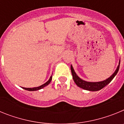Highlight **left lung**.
<instances>
[{
    "label": "left lung",
    "mask_w": 124,
    "mask_h": 124,
    "mask_svg": "<svg viewBox=\"0 0 124 124\" xmlns=\"http://www.w3.org/2000/svg\"><path fill=\"white\" fill-rule=\"evenodd\" d=\"M120 61H119V65H118L117 68L116 69V71L114 73V74L108 79L101 82H87L84 81V80L81 79L79 78L77 74H76L73 66H71V73L72 76H73V80H74V81L75 82V83L76 84V85L78 86H79V87L82 89H84L85 90L90 91H97L101 90V89H102L103 87H104L109 83H110V82L115 77V76L117 74L118 71H119V66H120Z\"/></svg>",
    "instance_id": "8db88e82"
}]
</instances>
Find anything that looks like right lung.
<instances>
[{"instance_id": "obj_1", "label": "right lung", "mask_w": 124, "mask_h": 124, "mask_svg": "<svg viewBox=\"0 0 124 124\" xmlns=\"http://www.w3.org/2000/svg\"><path fill=\"white\" fill-rule=\"evenodd\" d=\"M51 79H52V77H50V79L48 81L46 82V83H45L44 84H43V85H41V86H39V87H33V88H26V87H23V88L24 89H25V90H28V91H37V90H39V89H41L43 88L44 87H45V86H46L47 85H48L50 83V82H51Z\"/></svg>"}]
</instances>
